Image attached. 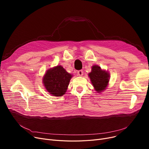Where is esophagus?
<instances>
[{
	"instance_id": "1",
	"label": "esophagus",
	"mask_w": 149,
	"mask_h": 149,
	"mask_svg": "<svg viewBox=\"0 0 149 149\" xmlns=\"http://www.w3.org/2000/svg\"><path fill=\"white\" fill-rule=\"evenodd\" d=\"M77 74H78V75L79 76H82L83 75V72L82 70H78L77 71Z\"/></svg>"
}]
</instances>
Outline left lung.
Returning a JSON list of instances; mask_svg holds the SVG:
<instances>
[{
  "mask_svg": "<svg viewBox=\"0 0 149 149\" xmlns=\"http://www.w3.org/2000/svg\"><path fill=\"white\" fill-rule=\"evenodd\" d=\"M88 76L97 92L101 93L107 88L110 79V74L107 70L102 69L98 65H93Z\"/></svg>",
  "mask_w": 149,
  "mask_h": 149,
  "instance_id": "left-lung-1",
  "label": "left lung"
}]
</instances>
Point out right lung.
<instances>
[{
  "mask_svg": "<svg viewBox=\"0 0 149 149\" xmlns=\"http://www.w3.org/2000/svg\"><path fill=\"white\" fill-rule=\"evenodd\" d=\"M73 77L61 65L46 70L43 83L47 92L54 97H61L66 93L69 81Z\"/></svg>",
  "mask_w": 149,
  "mask_h": 149,
  "instance_id": "right-lung-1",
  "label": "right lung"
}]
</instances>
